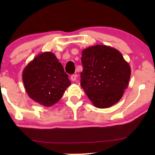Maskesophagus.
<instances>
[{"instance_id":"34e87169","label":"esophagus","mask_w":155,"mask_h":155,"mask_svg":"<svg viewBox=\"0 0 155 155\" xmlns=\"http://www.w3.org/2000/svg\"><path fill=\"white\" fill-rule=\"evenodd\" d=\"M76 78H77V75H72L71 76V79L72 81H73V82L75 81Z\"/></svg>"}]
</instances>
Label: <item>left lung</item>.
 <instances>
[{
	"label": "left lung",
	"instance_id": "left-lung-1",
	"mask_svg": "<svg viewBox=\"0 0 155 155\" xmlns=\"http://www.w3.org/2000/svg\"><path fill=\"white\" fill-rule=\"evenodd\" d=\"M83 71L80 85L95 107L105 109L121 99L128 85L131 70L116 48L95 45L82 51Z\"/></svg>",
	"mask_w": 155,
	"mask_h": 155
}]
</instances>
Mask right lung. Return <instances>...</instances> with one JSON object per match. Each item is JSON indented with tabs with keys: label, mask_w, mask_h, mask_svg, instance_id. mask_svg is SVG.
Segmentation results:
<instances>
[{
	"label": "right lung",
	"mask_w": 155,
	"mask_h": 155,
	"mask_svg": "<svg viewBox=\"0 0 155 155\" xmlns=\"http://www.w3.org/2000/svg\"><path fill=\"white\" fill-rule=\"evenodd\" d=\"M54 54L44 52L30 61L22 72V80L28 96L44 107L60 100L71 82Z\"/></svg>",
	"instance_id": "add662e5"
}]
</instances>
